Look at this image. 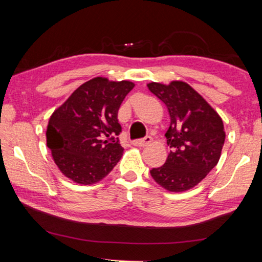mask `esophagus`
I'll return each mask as SVG.
<instances>
[{"label":"esophagus","instance_id":"obj_1","mask_svg":"<svg viewBox=\"0 0 262 262\" xmlns=\"http://www.w3.org/2000/svg\"><path fill=\"white\" fill-rule=\"evenodd\" d=\"M152 142V139L150 136H145L144 139H141V140H136V141H133V145L134 147H139V148H143V147H147L150 143Z\"/></svg>","mask_w":262,"mask_h":262}]
</instances>
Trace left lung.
<instances>
[{"mask_svg":"<svg viewBox=\"0 0 262 262\" xmlns=\"http://www.w3.org/2000/svg\"><path fill=\"white\" fill-rule=\"evenodd\" d=\"M148 88L165 104L171 119L165 134L170 154L164 165L152 168L150 174L168 192H185L205 179L219 163L225 140L223 121L187 83L151 82Z\"/></svg>","mask_w":262,"mask_h":262,"instance_id":"1","label":"left lung"}]
</instances>
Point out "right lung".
I'll return each mask as SVG.
<instances>
[{
	"label": "right lung",
	"instance_id": "obj_1",
	"mask_svg": "<svg viewBox=\"0 0 262 262\" xmlns=\"http://www.w3.org/2000/svg\"><path fill=\"white\" fill-rule=\"evenodd\" d=\"M135 86L129 81L95 77L78 86L51 115L47 147L59 170L74 183L92 185L120 161L118 111Z\"/></svg>",
	"mask_w": 262,
	"mask_h": 262
}]
</instances>
